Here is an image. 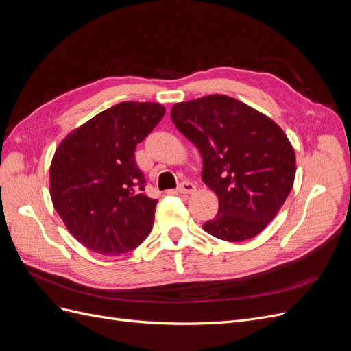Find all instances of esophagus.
<instances>
[{"label": "esophagus", "mask_w": 351, "mask_h": 351, "mask_svg": "<svg viewBox=\"0 0 351 351\" xmlns=\"http://www.w3.org/2000/svg\"><path fill=\"white\" fill-rule=\"evenodd\" d=\"M195 190H196V186L193 183H190V182H183L182 184L177 187V192L182 193V195H190V193H193Z\"/></svg>", "instance_id": "obj_1"}]
</instances>
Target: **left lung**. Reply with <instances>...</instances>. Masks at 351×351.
<instances>
[{
	"label": "left lung",
	"instance_id": "obj_1",
	"mask_svg": "<svg viewBox=\"0 0 351 351\" xmlns=\"http://www.w3.org/2000/svg\"><path fill=\"white\" fill-rule=\"evenodd\" d=\"M171 119L199 149L202 180L219 200L218 214L204 230L226 241L258 236L294 183L295 155L281 127L227 95L178 102Z\"/></svg>",
	"mask_w": 351,
	"mask_h": 351
}]
</instances>
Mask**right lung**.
<instances>
[{"instance_id":"1","label":"right lung","mask_w":351,"mask_h":351,"mask_svg":"<svg viewBox=\"0 0 351 351\" xmlns=\"http://www.w3.org/2000/svg\"><path fill=\"white\" fill-rule=\"evenodd\" d=\"M156 102H120L70 132L49 167V193L70 234L84 247L120 256L149 236L158 200L134 149L161 121Z\"/></svg>"}]
</instances>
